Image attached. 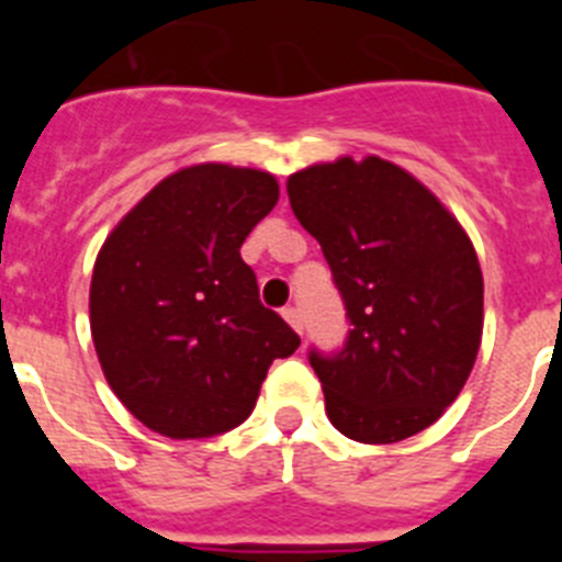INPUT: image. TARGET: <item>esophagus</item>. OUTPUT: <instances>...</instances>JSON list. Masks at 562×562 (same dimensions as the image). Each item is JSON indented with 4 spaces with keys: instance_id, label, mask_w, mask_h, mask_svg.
Returning a JSON list of instances; mask_svg holds the SVG:
<instances>
[{
    "instance_id": "obj_1",
    "label": "esophagus",
    "mask_w": 562,
    "mask_h": 562,
    "mask_svg": "<svg viewBox=\"0 0 562 562\" xmlns=\"http://www.w3.org/2000/svg\"><path fill=\"white\" fill-rule=\"evenodd\" d=\"M284 317H286V324H290L297 335H304V315H301L297 306H284Z\"/></svg>"
}]
</instances>
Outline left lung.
Listing matches in <instances>:
<instances>
[{"mask_svg":"<svg viewBox=\"0 0 562 562\" xmlns=\"http://www.w3.org/2000/svg\"><path fill=\"white\" fill-rule=\"evenodd\" d=\"M286 193L324 250L351 326L340 351H310L329 422L366 445L430 428L481 346L473 241L428 188L380 157L310 166Z\"/></svg>","mask_w":562,"mask_h":562,"instance_id":"obj_1","label":"left lung"}]
</instances>
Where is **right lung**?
I'll use <instances>...</instances> for the list:
<instances>
[{
	"label": "right lung",
	"instance_id": "obj_1",
	"mask_svg": "<svg viewBox=\"0 0 562 562\" xmlns=\"http://www.w3.org/2000/svg\"><path fill=\"white\" fill-rule=\"evenodd\" d=\"M276 202L272 173L202 162L154 186L103 241L92 340L117 400L154 434L236 428L272 360L301 346L238 252Z\"/></svg>",
	"mask_w": 562,
	"mask_h": 562
}]
</instances>
